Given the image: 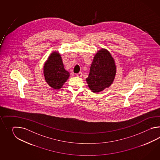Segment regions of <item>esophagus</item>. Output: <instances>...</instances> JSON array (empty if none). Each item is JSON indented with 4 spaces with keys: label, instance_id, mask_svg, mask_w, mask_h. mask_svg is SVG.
<instances>
[{
    "label": "esophagus",
    "instance_id": "34e87169",
    "mask_svg": "<svg viewBox=\"0 0 160 160\" xmlns=\"http://www.w3.org/2000/svg\"><path fill=\"white\" fill-rule=\"evenodd\" d=\"M76 75H77V77H82V73L81 72H78V73L76 74Z\"/></svg>",
    "mask_w": 160,
    "mask_h": 160
}]
</instances>
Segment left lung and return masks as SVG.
Masks as SVG:
<instances>
[{"label":"left lung","mask_w":160,"mask_h":160,"mask_svg":"<svg viewBox=\"0 0 160 160\" xmlns=\"http://www.w3.org/2000/svg\"><path fill=\"white\" fill-rule=\"evenodd\" d=\"M116 73L112 56L108 50L102 48L94 57L86 82L92 92H101L112 84Z\"/></svg>","instance_id":"8db88e82"}]
</instances>
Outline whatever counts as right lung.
Here are the masks:
<instances>
[{
	"label": "right lung",
	"instance_id": "1",
	"mask_svg": "<svg viewBox=\"0 0 160 160\" xmlns=\"http://www.w3.org/2000/svg\"><path fill=\"white\" fill-rule=\"evenodd\" d=\"M43 74L49 86L58 90L61 88L70 76V73L64 68L61 55L56 51L51 53L44 63Z\"/></svg>",
	"mask_w": 160,
	"mask_h": 160
}]
</instances>
